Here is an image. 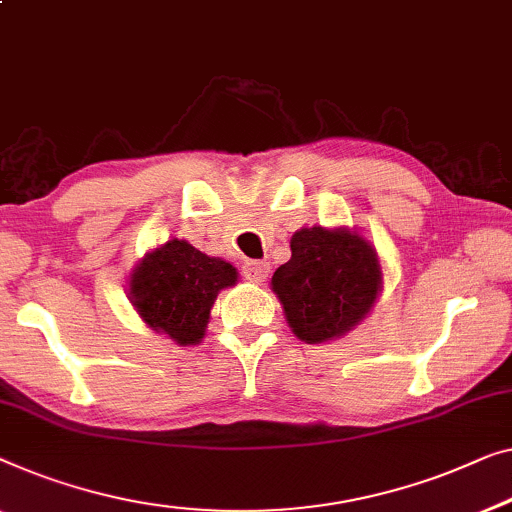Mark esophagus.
<instances>
[{
	"instance_id": "obj_1",
	"label": "esophagus",
	"mask_w": 512,
	"mask_h": 512,
	"mask_svg": "<svg viewBox=\"0 0 512 512\" xmlns=\"http://www.w3.org/2000/svg\"><path fill=\"white\" fill-rule=\"evenodd\" d=\"M242 274L247 277L249 281H265V277L270 274V263L265 261H247L242 265Z\"/></svg>"
}]
</instances>
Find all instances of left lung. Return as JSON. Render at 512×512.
<instances>
[{
  "instance_id": "1",
  "label": "left lung",
  "mask_w": 512,
  "mask_h": 512,
  "mask_svg": "<svg viewBox=\"0 0 512 512\" xmlns=\"http://www.w3.org/2000/svg\"><path fill=\"white\" fill-rule=\"evenodd\" d=\"M379 286L376 251L346 228H302L291 238V261L272 274L286 321L307 344L351 330L374 307Z\"/></svg>"
}]
</instances>
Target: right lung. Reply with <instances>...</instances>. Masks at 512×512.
Wrapping results in <instances>:
<instances>
[{"label": "right lung", "instance_id": "right-lung-1", "mask_svg": "<svg viewBox=\"0 0 512 512\" xmlns=\"http://www.w3.org/2000/svg\"><path fill=\"white\" fill-rule=\"evenodd\" d=\"M238 272L184 240H168L143 258L131 274V302L150 328L173 342L198 344L221 288L233 286Z\"/></svg>", "mask_w": 512, "mask_h": 512}]
</instances>
